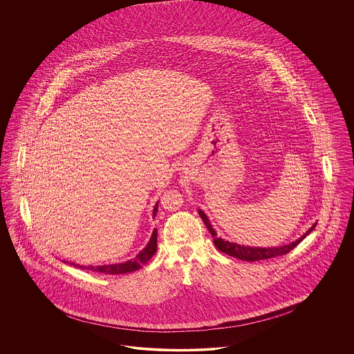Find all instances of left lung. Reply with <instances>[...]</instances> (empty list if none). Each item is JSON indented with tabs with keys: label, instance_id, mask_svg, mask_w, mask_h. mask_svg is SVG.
Listing matches in <instances>:
<instances>
[{
	"label": "left lung",
	"instance_id": "obj_1",
	"mask_svg": "<svg viewBox=\"0 0 354 354\" xmlns=\"http://www.w3.org/2000/svg\"><path fill=\"white\" fill-rule=\"evenodd\" d=\"M198 211H199V215H201V218L204 221L205 227L208 228V231L211 232V235L214 237V244H215V247L219 250L220 252L227 253V254H230L232 257L244 260V261H256V260L272 259V257H276V256H283V254H286L289 251H292L303 239H305V236L309 235L315 230V227H316V223H315L301 237H299L293 243H289V244H286V245L267 247V248H263V247H250V245H240V244L231 243L228 240H223L221 237H218L216 236V231L212 228L211 221L208 220L207 215L203 212L202 209H198Z\"/></svg>",
	"mask_w": 354,
	"mask_h": 354
}]
</instances>
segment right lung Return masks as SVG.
<instances>
[{"label":"right lung","mask_w":354,"mask_h":354,"mask_svg":"<svg viewBox=\"0 0 354 354\" xmlns=\"http://www.w3.org/2000/svg\"><path fill=\"white\" fill-rule=\"evenodd\" d=\"M158 203L155 204L153 207V212H152V216L155 218L156 216V212H158ZM158 240V231L156 228L152 231L151 237H150V241L147 243V245L138 253L135 256L134 259L129 260V261H124V263H118V264H109V266H88V267H82L80 264H75V263H68L70 266H75L78 268H82V270H93V272H98V273H103V274H123V273H129V272H134V270H140L152 256L156 252V243ZM66 263V261H65Z\"/></svg>","instance_id":"1"}]
</instances>
